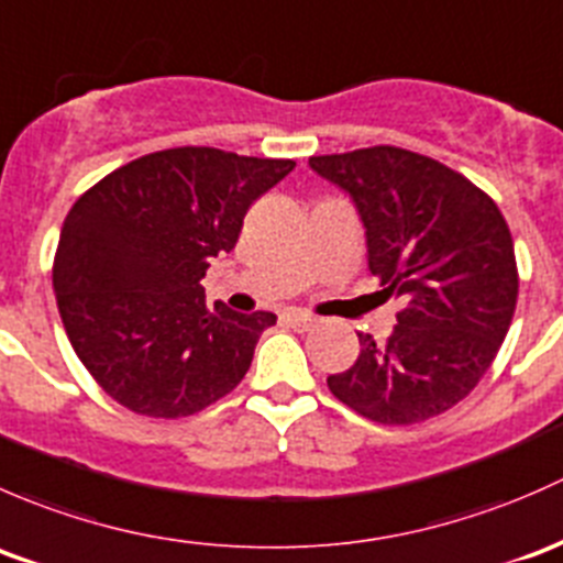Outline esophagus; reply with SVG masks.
Instances as JSON below:
<instances>
[{
  "mask_svg": "<svg viewBox=\"0 0 563 563\" xmlns=\"http://www.w3.org/2000/svg\"><path fill=\"white\" fill-rule=\"evenodd\" d=\"M282 320L289 324V328H295V330H311L317 324V320L311 314H306V311H300V309H287L282 314Z\"/></svg>",
  "mask_w": 563,
  "mask_h": 563,
  "instance_id": "1",
  "label": "esophagus"
}]
</instances>
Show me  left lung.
Here are the masks:
<instances>
[{
  "instance_id": "obj_1",
  "label": "left lung",
  "mask_w": 563,
  "mask_h": 563,
  "mask_svg": "<svg viewBox=\"0 0 563 563\" xmlns=\"http://www.w3.org/2000/svg\"><path fill=\"white\" fill-rule=\"evenodd\" d=\"M309 165L352 197L368 271L404 300L385 344L357 333L361 355L328 376L330 393L382 426L453 409L490 368L515 314L518 265L501 211L461 173L407 148L311 156Z\"/></svg>"
}]
</instances>
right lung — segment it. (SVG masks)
<instances>
[{"instance_id":"add662e5","label":"right lung","mask_w":563,"mask_h":563,"mask_svg":"<svg viewBox=\"0 0 563 563\" xmlns=\"http://www.w3.org/2000/svg\"><path fill=\"white\" fill-rule=\"evenodd\" d=\"M292 159L208 146L167 148L119 167L69 208L54 292L75 355L135 415L189 417L252 366L271 311L206 306L208 260L230 252L243 217Z\"/></svg>"}]
</instances>
